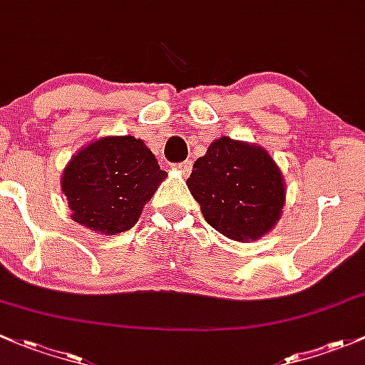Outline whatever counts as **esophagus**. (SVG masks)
I'll return each instance as SVG.
<instances>
[{
  "instance_id": "34e87169",
  "label": "esophagus",
  "mask_w": 365,
  "mask_h": 365,
  "mask_svg": "<svg viewBox=\"0 0 365 365\" xmlns=\"http://www.w3.org/2000/svg\"><path fill=\"white\" fill-rule=\"evenodd\" d=\"M175 170L182 175V178H187L191 174V161H182V163L175 165Z\"/></svg>"
}]
</instances>
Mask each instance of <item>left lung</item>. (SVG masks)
Wrapping results in <instances>:
<instances>
[{"label": "left lung", "mask_w": 365, "mask_h": 365, "mask_svg": "<svg viewBox=\"0 0 365 365\" xmlns=\"http://www.w3.org/2000/svg\"><path fill=\"white\" fill-rule=\"evenodd\" d=\"M186 184L210 227L237 242L269 234L287 200V184L272 156L230 137L210 142Z\"/></svg>", "instance_id": "1"}]
</instances>
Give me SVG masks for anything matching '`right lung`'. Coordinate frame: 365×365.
<instances>
[{
    "label": "right lung",
    "mask_w": 365,
    "mask_h": 365,
    "mask_svg": "<svg viewBox=\"0 0 365 365\" xmlns=\"http://www.w3.org/2000/svg\"><path fill=\"white\" fill-rule=\"evenodd\" d=\"M167 172L148 145L131 135L101 137L78 149L61 175L75 223L101 235L130 230Z\"/></svg>",
    "instance_id": "add662e5"
}]
</instances>
